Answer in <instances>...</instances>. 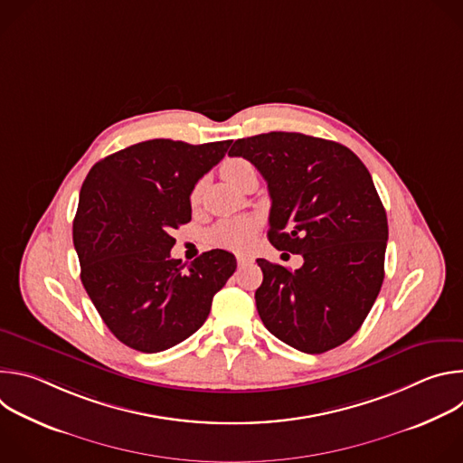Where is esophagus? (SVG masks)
<instances>
[{"label":"esophagus","mask_w":463,"mask_h":463,"mask_svg":"<svg viewBox=\"0 0 463 463\" xmlns=\"http://www.w3.org/2000/svg\"><path fill=\"white\" fill-rule=\"evenodd\" d=\"M236 260H238V266H249V263L254 261V260H252L250 256H247V254H238Z\"/></svg>","instance_id":"34e87169"}]
</instances>
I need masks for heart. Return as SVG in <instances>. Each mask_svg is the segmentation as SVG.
Masks as SVG:
<instances>
[{
    "mask_svg": "<svg viewBox=\"0 0 463 463\" xmlns=\"http://www.w3.org/2000/svg\"><path fill=\"white\" fill-rule=\"evenodd\" d=\"M252 172H254L252 165L249 161L238 159V157L225 161V165L222 166L223 177L232 184H238L247 174H252ZM202 190H203L202 183H197L194 186L192 195H190L192 203L200 202ZM254 234H256V220L236 218V220H225V222H220L218 225H214L209 232V240H211V243L223 247V249H243L252 241Z\"/></svg>",
    "mask_w": 463,
    "mask_h": 463,
    "instance_id": "obj_1",
    "label": "heart"
}]
</instances>
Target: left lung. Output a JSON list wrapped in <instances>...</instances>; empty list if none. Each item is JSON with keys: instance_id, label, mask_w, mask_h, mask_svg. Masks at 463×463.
I'll use <instances>...</instances> for the list:
<instances>
[{"instance_id": "obj_1", "label": "left lung", "mask_w": 463, "mask_h": 463, "mask_svg": "<svg viewBox=\"0 0 463 463\" xmlns=\"http://www.w3.org/2000/svg\"><path fill=\"white\" fill-rule=\"evenodd\" d=\"M229 156L250 161L268 181L269 241L304 258L297 271L256 260L261 322L304 354L341 346L384 279L388 223L370 172L350 148L295 131L238 139Z\"/></svg>"}]
</instances>
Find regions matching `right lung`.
I'll list each match as a JSON object with an SVG mask.
<instances>
[{
	"mask_svg": "<svg viewBox=\"0 0 463 463\" xmlns=\"http://www.w3.org/2000/svg\"><path fill=\"white\" fill-rule=\"evenodd\" d=\"M232 141L152 139L118 150L88 174L73 222L80 279L109 332L145 354L168 350L203 326L236 269L213 249L190 266L170 256L172 231L192 218L190 194Z\"/></svg>",
	"mask_w": 463,
	"mask_h": 463,
	"instance_id": "obj_1",
	"label": "right lung"
}]
</instances>
